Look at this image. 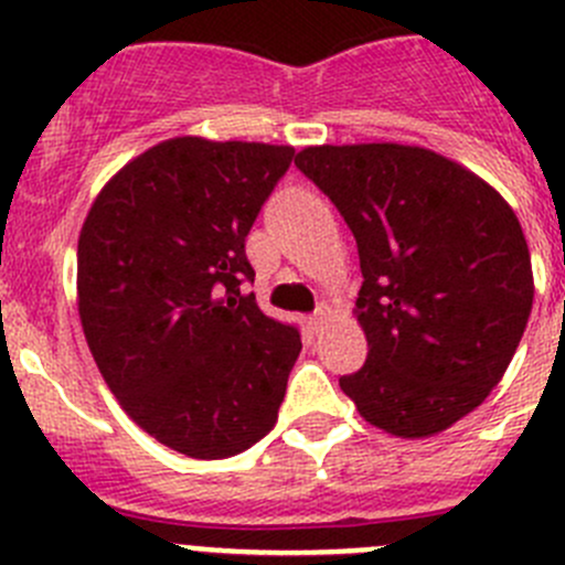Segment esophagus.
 <instances>
[{
	"label": "esophagus",
	"mask_w": 565,
	"mask_h": 565,
	"mask_svg": "<svg viewBox=\"0 0 565 565\" xmlns=\"http://www.w3.org/2000/svg\"><path fill=\"white\" fill-rule=\"evenodd\" d=\"M326 317H328V306L320 303V306H317V309H315V315L309 317V328H311V331H320L322 322H326Z\"/></svg>",
	"instance_id": "1"
}]
</instances>
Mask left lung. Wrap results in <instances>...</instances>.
<instances>
[{
  "label": "left lung",
  "instance_id": "obj_1",
  "mask_svg": "<svg viewBox=\"0 0 565 565\" xmlns=\"http://www.w3.org/2000/svg\"><path fill=\"white\" fill-rule=\"evenodd\" d=\"M295 166L359 248L370 353L339 386L386 434H441L489 397L527 328L533 267L519 217L483 179L416 146H311Z\"/></svg>",
  "mask_w": 565,
  "mask_h": 565
}]
</instances>
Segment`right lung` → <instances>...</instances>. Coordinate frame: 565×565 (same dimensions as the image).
<instances>
[{
    "instance_id": "add662e5",
    "label": "right lung",
    "mask_w": 565,
    "mask_h": 565,
    "mask_svg": "<svg viewBox=\"0 0 565 565\" xmlns=\"http://www.w3.org/2000/svg\"><path fill=\"white\" fill-rule=\"evenodd\" d=\"M292 157L173 137L131 160L82 226L87 348L126 414L182 456H237L278 419L300 331L245 295V237Z\"/></svg>"
}]
</instances>
